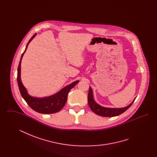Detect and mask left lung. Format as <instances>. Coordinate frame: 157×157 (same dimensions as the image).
Segmentation results:
<instances>
[{"instance_id": "8db88e82", "label": "left lung", "mask_w": 157, "mask_h": 157, "mask_svg": "<svg viewBox=\"0 0 157 157\" xmlns=\"http://www.w3.org/2000/svg\"><path fill=\"white\" fill-rule=\"evenodd\" d=\"M135 99V98L130 104L124 108H107L102 106L95 102L94 98L93 91L91 87H90L88 96V105L91 110L96 114H97L98 115L105 117H115L122 113L123 112L127 111V109L131 106V105L134 102Z\"/></svg>"}]
</instances>
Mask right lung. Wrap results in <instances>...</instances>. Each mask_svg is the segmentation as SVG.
Returning a JSON list of instances; mask_svg holds the SVG:
<instances>
[{"label": "right lung", "instance_id": "1", "mask_svg": "<svg viewBox=\"0 0 157 157\" xmlns=\"http://www.w3.org/2000/svg\"><path fill=\"white\" fill-rule=\"evenodd\" d=\"M36 34L37 33H35L30 38V40L26 45L24 52L23 53L21 56L17 68V81L22 97L32 109H33L36 112L40 113H54L56 112H59L65 106L67 101V94L75 86L76 84H77L79 82V81L78 80L71 83V84L61 89L56 94L49 97H35L31 96L29 94L28 90L23 85L21 81V62L23 56L28 48V45L32 40V39L36 36Z\"/></svg>", "mask_w": 157, "mask_h": 157}]
</instances>
